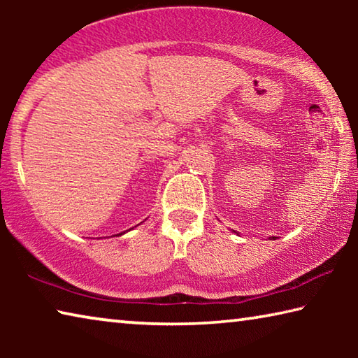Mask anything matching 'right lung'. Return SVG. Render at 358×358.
Instances as JSON below:
<instances>
[{
    "label": "right lung",
    "instance_id": "add662e5",
    "mask_svg": "<svg viewBox=\"0 0 358 358\" xmlns=\"http://www.w3.org/2000/svg\"><path fill=\"white\" fill-rule=\"evenodd\" d=\"M120 235H121V234H120Z\"/></svg>",
    "mask_w": 358,
    "mask_h": 358
}]
</instances>
